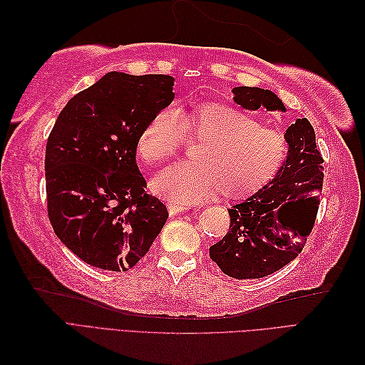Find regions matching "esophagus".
Returning a JSON list of instances; mask_svg holds the SVG:
<instances>
[{
    "instance_id": "esophagus-1",
    "label": "esophagus",
    "mask_w": 365,
    "mask_h": 365,
    "mask_svg": "<svg viewBox=\"0 0 365 365\" xmlns=\"http://www.w3.org/2000/svg\"><path fill=\"white\" fill-rule=\"evenodd\" d=\"M168 208H169V213L170 215H178L187 208L184 204L181 202H176V201H168Z\"/></svg>"
}]
</instances>
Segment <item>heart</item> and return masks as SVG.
I'll return each instance as SVG.
<instances>
[{"instance_id": "obj_1", "label": "heart", "mask_w": 365, "mask_h": 365, "mask_svg": "<svg viewBox=\"0 0 365 365\" xmlns=\"http://www.w3.org/2000/svg\"><path fill=\"white\" fill-rule=\"evenodd\" d=\"M187 143H205L196 164H180L153 180V190L181 204L201 202L220 193L228 202L245 201L268 187L288 160L283 132L237 106L202 102L181 114L161 109L143 126L138 158L149 168L169 163Z\"/></svg>"}]
</instances>
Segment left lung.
<instances>
[{"label":"left lung","instance_id":"left-lung-1","mask_svg":"<svg viewBox=\"0 0 365 365\" xmlns=\"http://www.w3.org/2000/svg\"><path fill=\"white\" fill-rule=\"evenodd\" d=\"M233 93L235 102L247 109L284 111L280 98L268 90L237 86ZM284 137L289 153L277 178L248 201L228 208V233L210 247V257L220 271L237 280L262 279L282 269L302 252L315 224L324 160L314 128L307 118H298Z\"/></svg>","mask_w":365,"mask_h":365}]
</instances>
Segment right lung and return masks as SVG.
<instances>
[{
  "label": "right lung",
  "instance_id": "add662e5",
  "mask_svg": "<svg viewBox=\"0 0 365 365\" xmlns=\"http://www.w3.org/2000/svg\"><path fill=\"white\" fill-rule=\"evenodd\" d=\"M172 76L108 73L77 93L56 118L46 149L47 212L77 257L128 271L149 251L168 208L146 192L135 161L140 130L173 101Z\"/></svg>",
  "mask_w": 365,
  "mask_h": 365
}]
</instances>
